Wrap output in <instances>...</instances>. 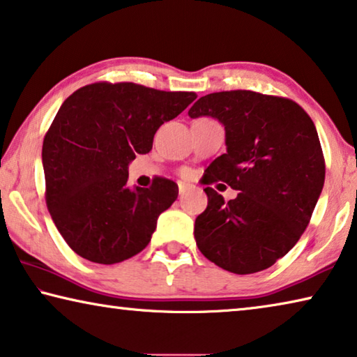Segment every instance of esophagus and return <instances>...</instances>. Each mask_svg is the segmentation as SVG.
Segmentation results:
<instances>
[{"label": "esophagus", "mask_w": 357, "mask_h": 357, "mask_svg": "<svg viewBox=\"0 0 357 357\" xmlns=\"http://www.w3.org/2000/svg\"><path fill=\"white\" fill-rule=\"evenodd\" d=\"M178 189H179V195H184L188 192V184L185 183H178Z\"/></svg>", "instance_id": "obj_1"}]
</instances>
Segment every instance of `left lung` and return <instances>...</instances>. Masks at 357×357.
<instances>
[{"mask_svg": "<svg viewBox=\"0 0 357 357\" xmlns=\"http://www.w3.org/2000/svg\"><path fill=\"white\" fill-rule=\"evenodd\" d=\"M225 128L227 152L206 168L208 206L195 219L200 252L236 275L262 271L301 238L318 203L326 163L311 117L296 101L252 90L209 93L189 109ZM241 194L225 202L208 185Z\"/></svg>", "mask_w": 357, "mask_h": 357, "instance_id": "left-lung-1", "label": "left lung"}]
</instances>
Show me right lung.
Returning <instances> with one entry per match:
<instances>
[{
    "mask_svg": "<svg viewBox=\"0 0 357 357\" xmlns=\"http://www.w3.org/2000/svg\"><path fill=\"white\" fill-rule=\"evenodd\" d=\"M195 98L95 82L63 101L44 137L43 167L47 209L77 256L111 265L149 245L160 213L178 199V184L157 176L149 189H128V163L148 154L158 127Z\"/></svg>",
    "mask_w": 357,
    "mask_h": 357,
    "instance_id": "1",
    "label": "right lung"
}]
</instances>
